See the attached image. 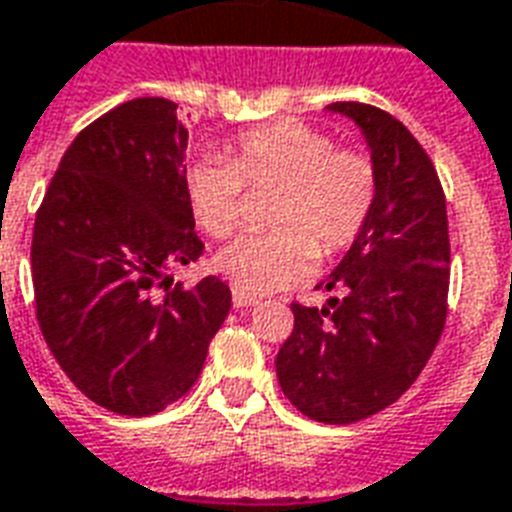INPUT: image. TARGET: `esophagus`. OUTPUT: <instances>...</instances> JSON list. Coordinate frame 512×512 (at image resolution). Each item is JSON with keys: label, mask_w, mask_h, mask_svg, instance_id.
Here are the masks:
<instances>
[{"label": "esophagus", "mask_w": 512, "mask_h": 512, "mask_svg": "<svg viewBox=\"0 0 512 512\" xmlns=\"http://www.w3.org/2000/svg\"><path fill=\"white\" fill-rule=\"evenodd\" d=\"M257 298H252V295H247V292L241 290H233V306L236 308H249L255 306Z\"/></svg>", "instance_id": "esophagus-1"}]
</instances>
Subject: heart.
<instances>
[{"label":"heart","mask_w":512,"mask_h":512,"mask_svg":"<svg viewBox=\"0 0 512 512\" xmlns=\"http://www.w3.org/2000/svg\"><path fill=\"white\" fill-rule=\"evenodd\" d=\"M244 185L279 187L276 230L241 236L214 265L236 290L265 295L300 282L317 257L341 255L360 239L376 206L378 171L368 152L335 147L330 134L287 117L236 136L228 158L190 163L187 204L209 236L236 230Z\"/></svg>","instance_id":"1"}]
</instances>
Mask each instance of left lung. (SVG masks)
I'll list each match as a JSON object with an SVG mask.
<instances>
[{
  "instance_id": "8db88e82",
  "label": "left lung",
  "mask_w": 512,
  "mask_h": 512,
  "mask_svg": "<svg viewBox=\"0 0 512 512\" xmlns=\"http://www.w3.org/2000/svg\"><path fill=\"white\" fill-rule=\"evenodd\" d=\"M368 139L378 195L368 228L317 290L327 306L292 303L295 327L276 354L284 397L322 424L384 411L419 378L448 314L446 195L416 136L384 109L335 101Z\"/></svg>"
}]
</instances>
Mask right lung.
<instances>
[{"label": "right lung", "instance_id": "add662e5", "mask_svg": "<svg viewBox=\"0 0 512 512\" xmlns=\"http://www.w3.org/2000/svg\"><path fill=\"white\" fill-rule=\"evenodd\" d=\"M185 147L174 101L109 109L69 144L34 220L39 330L69 381L120 416H152L187 395L230 311L217 276L171 284V268L204 255Z\"/></svg>", "mask_w": 512, "mask_h": 512}]
</instances>
